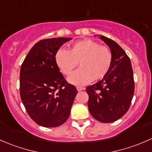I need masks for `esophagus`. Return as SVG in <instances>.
Here are the masks:
<instances>
[{"instance_id":"34e87169","label":"esophagus","mask_w":152,"mask_h":152,"mask_svg":"<svg viewBox=\"0 0 152 152\" xmlns=\"http://www.w3.org/2000/svg\"><path fill=\"white\" fill-rule=\"evenodd\" d=\"M76 89H77L78 91H81V90H85V87H81V86H77V87H76Z\"/></svg>"}]
</instances>
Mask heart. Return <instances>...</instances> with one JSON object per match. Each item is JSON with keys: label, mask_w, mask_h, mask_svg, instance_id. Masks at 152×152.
I'll return each mask as SVG.
<instances>
[{"label": "heart", "mask_w": 152, "mask_h": 152, "mask_svg": "<svg viewBox=\"0 0 152 152\" xmlns=\"http://www.w3.org/2000/svg\"><path fill=\"white\" fill-rule=\"evenodd\" d=\"M113 60L109 48L89 39L76 41L67 50L60 49L55 55L56 65L65 75H70L79 62L80 68L68 78V82L75 85H84L93 79H103L110 71Z\"/></svg>", "instance_id": "obj_1"}]
</instances>
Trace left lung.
Returning a JSON list of instances; mask_svg holds the SVG:
<instances>
[{"label": "left lung", "mask_w": 152, "mask_h": 152, "mask_svg": "<svg viewBox=\"0 0 152 152\" xmlns=\"http://www.w3.org/2000/svg\"><path fill=\"white\" fill-rule=\"evenodd\" d=\"M99 37L110 47L113 56L110 71L102 80L86 88L87 106L91 115L102 123H111L128 111L134 92L133 70L130 59L113 39Z\"/></svg>", "instance_id": "left-lung-1"}]
</instances>
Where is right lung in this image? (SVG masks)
Returning a JSON list of instances; mask_svg holds the SVG:
<instances>
[{
	"label": "right lung",
	"mask_w": 152,
	"mask_h": 152,
	"mask_svg": "<svg viewBox=\"0 0 152 152\" xmlns=\"http://www.w3.org/2000/svg\"><path fill=\"white\" fill-rule=\"evenodd\" d=\"M72 38H51L37 42L24 59L20 73V93L31 118L44 127H56L68 118L77 94L55 62L59 48Z\"/></svg>",
	"instance_id": "obj_1"
}]
</instances>
